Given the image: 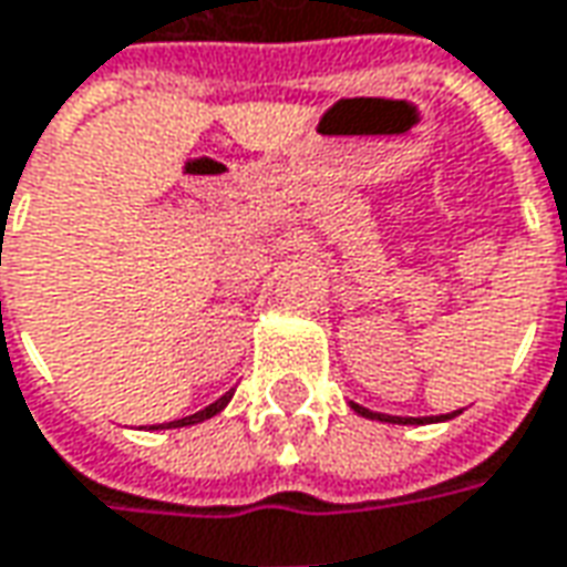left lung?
<instances>
[{"mask_svg": "<svg viewBox=\"0 0 567 567\" xmlns=\"http://www.w3.org/2000/svg\"><path fill=\"white\" fill-rule=\"evenodd\" d=\"M352 405V412H359L362 417H371V421H386V424H434V421H450L458 412H452V415H431V417H399V415H381V412H371V409H364L359 402H349Z\"/></svg>", "mask_w": 567, "mask_h": 567, "instance_id": "left-lung-1", "label": "left lung"}]
</instances>
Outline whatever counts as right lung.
Wrapping results in <instances>:
<instances>
[{
  "mask_svg": "<svg viewBox=\"0 0 567 567\" xmlns=\"http://www.w3.org/2000/svg\"><path fill=\"white\" fill-rule=\"evenodd\" d=\"M234 399V390L230 393H224L221 399H215L212 405H205L203 412H196V415H186L181 421H168V424H152V431H168V427H189V424H199V421H208V417H215L218 412H224V405Z\"/></svg>",
  "mask_w": 567,
  "mask_h": 567,
  "instance_id": "add662e5",
  "label": "right lung"
}]
</instances>
